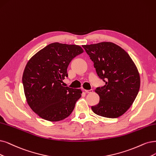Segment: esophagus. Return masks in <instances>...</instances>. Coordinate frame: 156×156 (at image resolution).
I'll use <instances>...</instances> for the list:
<instances>
[{
    "mask_svg": "<svg viewBox=\"0 0 156 156\" xmlns=\"http://www.w3.org/2000/svg\"><path fill=\"white\" fill-rule=\"evenodd\" d=\"M86 93H92L93 92V89H90V90H85Z\"/></svg>",
    "mask_w": 156,
    "mask_h": 156,
    "instance_id": "esophagus-1",
    "label": "esophagus"
}]
</instances>
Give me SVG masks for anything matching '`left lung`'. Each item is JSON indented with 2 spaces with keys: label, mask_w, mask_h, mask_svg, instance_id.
Segmentation results:
<instances>
[{
  "label": "left lung",
  "mask_w": 156,
  "mask_h": 156,
  "mask_svg": "<svg viewBox=\"0 0 156 156\" xmlns=\"http://www.w3.org/2000/svg\"><path fill=\"white\" fill-rule=\"evenodd\" d=\"M100 78L105 82L95 89L98 104L92 106L97 115L116 118L132 105L140 87L139 72L129 54L112 42H103L82 45Z\"/></svg>",
  "instance_id": "left-lung-1"
}]
</instances>
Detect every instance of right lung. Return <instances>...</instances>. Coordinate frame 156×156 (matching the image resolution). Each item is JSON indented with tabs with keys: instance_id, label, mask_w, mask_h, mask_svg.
Wrapping results in <instances>:
<instances>
[{
	"instance_id": "1",
	"label": "right lung",
	"mask_w": 156,
	"mask_h": 156,
	"mask_svg": "<svg viewBox=\"0 0 156 156\" xmlns=\"http://www.w3.org/2000/svg\"><path fill=\"white\" fill-rule=\"evenodd\" d=\"M83 49L77 45L49 44L28 61L22 76L29 106L38 116L49 122L67 118L81 97V89L63 87L69 63Z\"/></svg>"
}]
</instances>
